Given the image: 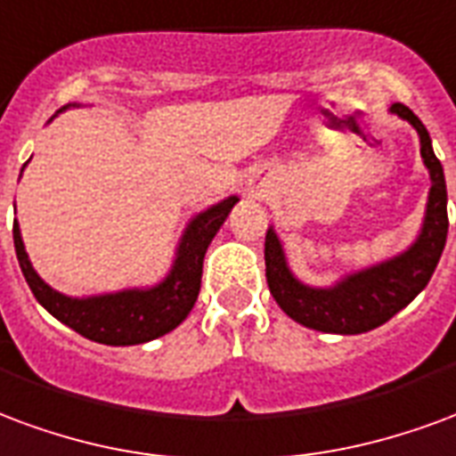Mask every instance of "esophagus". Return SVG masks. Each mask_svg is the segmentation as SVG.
Returning <instances> with one entry per match:
<instances>
[{"label": "esophagus", "mask_w": 456, "mask_h": 456, "mask_svg": "<svg viewBox=\"0 0 456 456\" xmlns=\"http://www.w3.org/2000/svg\"><path fill=\"white\" fill-rule=\"evenodd\" d=\"M250 184H252V189H260L262 182H257V179H255V182H250Z\"/></svg>", "instance_id": "esophagus-1"}]
</instances>
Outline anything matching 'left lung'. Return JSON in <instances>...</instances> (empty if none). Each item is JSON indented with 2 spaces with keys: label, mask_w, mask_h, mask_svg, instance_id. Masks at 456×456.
Returning <instances> with one entry per match:
<instances>
[{
  "label": "left lung",
  "mask_w": 456,
  "mask_h": 456,
  "mask_svg": "<svg viewBox=\"0 0 456 456\" xmlns=\"http://www.w3.org/2000/svg\"><path fill=\"white\" fill-rule=\"evenodd\" d=\"M391 114L401 116L418 131L420 155L433 182L423 228L408 250L381 265L347 274L335 287L315 289L301 284L291 274L274 228H269L265 235L269 291L279 308L305 328L335 335H360L374 330L387 323L388 318H394L428 287L440 262L447 240V228H450L444 172L440 159L435 158L433 141L423 121L403 104L391 106Z\"/></svg>",
  "instance_id": "1"
}]
</instances>
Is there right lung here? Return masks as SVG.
Segmentation results:
<instances>
[{
    "mask_svg": "<svg viewBox=\"0 0 456 456\" xmlns=\"http://www.w3.org/2000/svg\"><path fill=\"white\" fill-rule=\"evenodd\" d=\"M65 109L68 106H62L60 111ZM235 204H238V196H228L221 204L194 216L179 240L177 257L169 274L158 287L151 289H123L116 294L87 298L65 297L48 287L38 277V272L31 267V260L23 248L21 231L14 221L16 257L36 301L48 314L55 315L60 323L72 328L82 338L102 342V345H114V347L141 345V342H151L159 335L175 330L194 308L199 289H201L204 255Z\"/></svg>",
    "mask_w": 456,
    "mask_h": 456,
    "instance_id": "right-lung-1",
    "label": "right lung"
}]
</instances>
